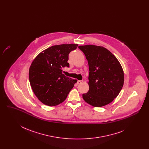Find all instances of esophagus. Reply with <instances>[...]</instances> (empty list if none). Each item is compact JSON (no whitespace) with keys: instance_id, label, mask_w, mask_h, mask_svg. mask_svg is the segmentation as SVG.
I'll list each match as a JSON object with an SVG mask.
<instances>
[{"instance_id":"obj_1","label":"esophagus","mask_w":149,"mask_h":149,"mask_svg":"<svg viewBox=\"0 0 149 149\" xmlns=\"http://www.w3.org/2000/svg\"><path fill=\"white\" fill-rule=\"evenodd\" d=\"M83 81L82 80H78L77 81V84H80L81 83H82Z\"/></svg>"}]
</instances>
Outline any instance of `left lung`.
<instances>
[{
  "label": "left lung",
  "instance_id": "1",
  "mask_svg": "<svg viewBox=\"0 0 149 149\" xmlns=\"http://www.w3.org/2000/svg\"><path fill=\"white\" fill-rule=\"evenodd\" d=\"M89 65V91L83 94L85 102L101 107L110 103L120 92L124 73L117 58L109 50L95 45L79 46Z\"/></svg>",
  "mask_w": 149,
  "mask_h": 149
}]
</instances>
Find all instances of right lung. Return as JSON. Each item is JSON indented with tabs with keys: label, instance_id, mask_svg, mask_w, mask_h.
I'll return each mask as SVG.
<instances>
[{
	"label": "right lung",
	"instance_id": "1",
	"mask_svg": "<svg viewBox=\"0 0 149 149\" xmlns=\"http://www.w3.org/2000/svg\"><path fill=\"white\" fill-rule=\"evenodd\" d=\"M78 44L55 45L40 53L29 70L32 91L42 103L55 106L63 103L77 80L66 77L62 68L69 67V54Z\"/></svg>",
	"mask_w": 149,
	"mask_h": 149
}]
</instances>
